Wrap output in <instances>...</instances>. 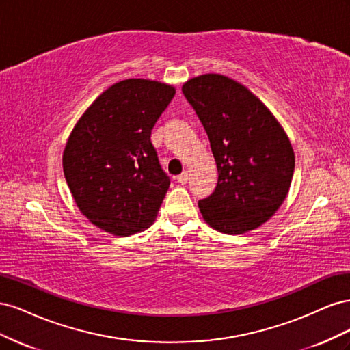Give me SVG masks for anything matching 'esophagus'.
I'll use <instances>...</instances> for the list:
<instances>
[{"mask_svg": "<svg viewBox=\"0 0 350 350\" xmlns=\"http://www.w3.org/2000/svg\"><path fill=\"white\" fill-rule=\"evenodd\" d=\"M176 181H178L179 184H183V185L187 184V183H188V172L184 171L181 175H178V176H176Z\"/></svg>", "mask_w": 350, "mask_h": 350, "instance_id": "34e87169", "label": "esophagus"}]
</instances>
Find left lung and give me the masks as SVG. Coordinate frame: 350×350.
<instances>
[{
  "label": "left lung",
  "mask_w": 350,
  "mask_h": 350,
  "mask_svg": "<svg viewBox=\"0 0 350 350\" xmlns=\"http://www.w3.org/2000/svg\"><path fill=\"white\" fill-rule=\"evenodd\" d=\"M183 93L208 135L219 179L198 201L206 224L229 235L261 226L288 196L295 169L292 144L274 115L241 83L203 74Z\"/></svg>",
  "instance_id": "8db88e82"
}]
</instances>
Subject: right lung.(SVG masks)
<instances>
[{
    "mask_svg": "<svg viewBox=\"0 0 350 350\" xmlns=\"http://www.w3.org/2000/svg\"><path fill=\"white\" fill-rule=\"evenodd\" d=\"M174 94L161 81H118L72 129L62 169L77 207L94 226L129 237L152 225L171 179L150 134Z\"/></svg>",
    "mask_w": 350,
    "mask_h": 350,
    "instance_id": "1",
    "label": "right lung"
}]
</instances>
